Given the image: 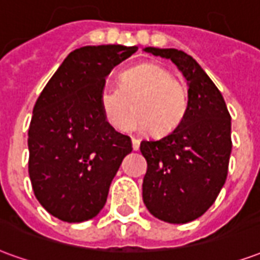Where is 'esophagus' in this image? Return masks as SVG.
I'll list each match as a JSON object with an SVG mask.
<instances>
[{
  "label": "esophagus",
  "instance_id": "obj_1",
  "mask_svg": "<svg viewBox=\"0 0 260 260\" xmlns=\"http://www.w3.org/2000/svg\"><path fill=\"white\" fill-rule=\"evenodd\" d=\"M139 145H141V142L138 141V139H135V138H132V149H134V150H138V149H139Z\"/></svg>",
  "mask_w": 260,
  "mask_h": 260
}]
</instances>
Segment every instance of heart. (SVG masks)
<instances>
[{
    "mask_svg": "<svg viewBox=\"0 0 260 260\" xmlns=\"http://www.w3.org/2000/svg\"><path fill=\"white\" fill-rule=\"evenodd\" d=\"M188 103L185 86L169 69L153 62L125 69L118 86L104 83L99 91L100 111L110 126L121 129L125 124L126 131L152 129L157 136L173 132L184 121ZM131 107L136 113L127 120Z\"/></svg>",
    "mask_w": 260,
    "mask_h": 260,
    "instance_id": "heart-1",
    "label": "heart"
}]
</instances>
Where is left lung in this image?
<instances>
[{
    "mask_svg": "<svg viewBox=\"0 0 260 260\" xmlns=\"http://www.w3.org/2000/svg\"><path fill=\"white\" fill-rule=\"evenodd\" d=\"M174 62L188 80V111L171 134L142 141L147 161L143 203L154 217L184 224L201 217L221 191L231 154V117L221 93L201 65L181 50L146 47Z\"/></svg>",
    "mask_w": 260,
    "mask_h": 260,
    "instance_id": "left-lung-1",
    "label": "left lung"
}]
</instances>
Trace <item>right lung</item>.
<instances>
[{
  "label": "right lung",
  "mask_w": 260,
  "mask_h": 260,
  "mask_svg": "<svg viewBox=\"0 0 260 260\" xmlns=\"http://www.w3.org/2000/svg\"><path fill=\"white\" fill-rule=\"evenodd\" d=\"M138 47L86 46L64 59L37 99L29 126V177L37 201L68 223L93 218L107 201L131 138L107 124L99 91Z\"/></svg>",
  "instance_id": "1"
}]
</instances>
